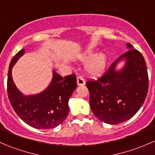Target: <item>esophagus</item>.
<instances>
[{
	"instance_id": "34e87169",
	"label": "esophagus",
	"mask_w": 155,
	"mask_h": 155,
	"mask_svg": "<svg viewBox=\"0 0 155 155\" xmlns=\"http://www.w3.org/2000/svg\"><path fill=\"white\" fill-rule=\"evenodd\" d=\"M85 84V80L82 76H77V85H84Z\"/></svg>"
}]
</instances>
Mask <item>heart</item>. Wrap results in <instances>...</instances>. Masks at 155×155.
Returning <instances> with one entry per match:
<instances>
[{
	"mask_svg": "<svg viewBox=\"0 0 155 155\" xmlns=\"http://www.w3.org/2000/svg\"><path fill=\"white\" fill-rule=\"evenodd\" d=\"M93 55L94 51L92 50H87L81 54L80 58L82 60H87ZM106 64H107V57L104 54L101 53L93 56L87 61L85 65V70L89 74L97 76L101 74L104 71L106 68Z\"/></svg>",
	"mask_w": 155,
	"mask_h": 155,
	"instance_id": "heart-1",
	"label": "heart"
}]
</instances>
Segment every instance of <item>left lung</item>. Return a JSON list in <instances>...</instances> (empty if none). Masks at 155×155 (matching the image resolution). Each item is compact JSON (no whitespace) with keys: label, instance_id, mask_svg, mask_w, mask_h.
<instances>
[{"label":"left lung","instance_id":"left-lung-1","mask_svg":"<svg viewBox=\"0 0 155 155\" xmlns=\"http://www.w3.org/2000/svg\"><path fill=\"white\" fill-rule=\"evenodd\" d=\"M121 54L97 79L86 82L90 92L92 112L101 121L109 124L124 122L139 111L146 98L148 76L143 54L130 43ZM122 60L126 65L120 71L116 66Z\"/></svg>","mask_w":155,"mask_h":155}]
</instances>
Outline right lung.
<instances>
[{"label":"right lung","mask_w":155,"mask_h":155,"mask_svg":"<svg viewBox=\"0 0 155 155\" xmlns=\"http://www.w3.org/2000/svg\"><path fill=\"white\" fill-rule=\"evenodd\" d=\"M25 54L18 51L11 60L7 77V94L12 107L23 121L37 129L54 128L64 121L69 113L68 101L77 86L76 75L62 77L53 70L51 83L40 94L25 96L14 83L12 68Z\"/></svg>","instance_id":"right-lung-1"}]
</instances>
